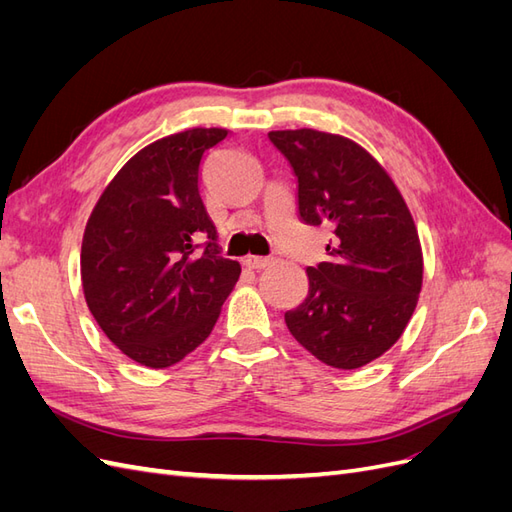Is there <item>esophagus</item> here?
<instances>
[{"label": "esophagus", "instance_id": "1", "mask_svg": "<svg viewBox=\"0 0 512 512\" xmlns=\"http://www.w3.org/2000/svg\"><path fill=\"white\" fill-rule=\"evenodd\" d=\"M271 262H273V258H265V256H247L245 258V265L250 269H256V271L267 269Z\"/></svg>", "mask_w": 512, "mask_h": 512}]
</instances>
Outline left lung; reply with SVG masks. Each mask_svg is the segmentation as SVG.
<instances>
[{"mask_svg": "<svg viewBox=\"0 0 512 512\" xmlns=\"http://www.w3.org/2000/svg\"><path fill=\"white\" fill-rule=\"evenodd\" d=\"M299 183V215L331 226L329 260L307 267L305 301L286 327L318 361L359 369L389 350L423 286L412 213L389 173L361 145L318 130L269 132Z\"/></svg>", "mask_w": 512, "mask_h": 512, "instance_id": "8db88e82", "label": "left lung"}]
</instances>
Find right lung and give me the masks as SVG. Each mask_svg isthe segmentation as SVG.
I'll list each match as a JSON object with an SVG mask.
<instances>
[{"label": "right lung", "mask_w": 512, "mask_h": 512, "mask_svg": "<svg viewBox=\"0 0 512 512\" xmlns=\"http://www.w3.org/2000/svg\"><path fill=\"white\" fill-rule=\"evenodd\" d=\"M226 134L192 128L147 145L106 185L87 220V307L104 335L145 367H170L203 344L241 275L237 260L220 256L198 192L207 151Z\"/></svg>", "instance_id": "obj_1"}]
</instances>
